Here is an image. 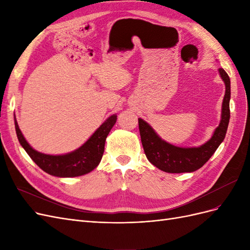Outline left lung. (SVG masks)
<instances>
[{
	"mask_svg": "<svg viewBox=\"0 0 250 250\" xmlns=\"http://www.w3.org/2000/svg\"><path fill=\"white\" fill-rule=\"evenodd\" d=\"M225 84L221 120L211 138L199 147H178L164 141L146 121L139 118L142 145L148 161L156 168L168 173L194 172L201 168L223 142L229 123L230 80L223 69L218 70Z\"/></svg>",
	"mask_w": 250,
	"mask_h": 250,
	"instance_id": "8db88e82",
	"label": "left lung"
}]
</instances>
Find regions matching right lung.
Masks as SVG:
<instances>
[{"mask_svg":"<svg viewBox=\"0 0 250 250\" xmlns=\"http://www.w3.org/2000/svg\"><path fill=\"white\" fill-rule=\"evenodd\" d=\"M117 122V115H111L76 150L65 154H46L33 149L22 135L14 116V125L19 142L32 161L50 175L56 177H76L92 172L100 164L104 152L105 141Z\"/></svg>","mask_w":250,"mask_h":250,"instance_id":"1","label":"right lung"}]
</instances>
